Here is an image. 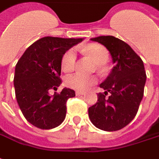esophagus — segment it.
Returning <instances> with one entry per match:
<instances>
[{"instance_id":"34e87169","label":"esophagus","mask_w":159,"mask_h":159,"mask_svg":"<svg viewBox=\"0 0 159 159\" xmlns=\"http://www.w3.org/2000/svg\"><path fill=\"white\" fill-rule=\"evenodd\" d=\"M84 92H83V91H75V94L76 95H84Z\"/></svg>"}]
</instances>
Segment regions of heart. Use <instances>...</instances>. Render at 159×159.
Returning <instances> with one entry per match:
<instances>
[{
    "instance_id": "1",
    "label": "heart",
    "mask_w": 159,
    "mask_h": 159,
    "mask_svg": "<svg viewBox=\"0 0 159 159\" xmlns=\"http://www.w3.org/2000/svg\"><path fill=\"white\" fill-rule=\"evenodd\" d=\"M83 52L92 57L94 62L98 65L107 63L109 54L107 50L99 44H88L83 47ZM76 52L75 49H69L65 52L61 59V67L64 72H72L75 66ZM101 66H100V69ZM97 78L93 75H86L81 73H75L67 75L65 79V84L67 87L77 91H84L96 84Z\"/></svg>"
}]
</instances>
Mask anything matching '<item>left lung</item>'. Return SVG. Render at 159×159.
Masks as SVG:
<instances>
[{"instance_id": "8db88e82", "label": "left lung", "mask_w": 159, "mask_h": 159, "mask_svg": "<svg viewBox=\"0 0 159 159\" xmlns=\"http://www.w3.org/2000/svg\"><path fill=\"white\" fill-rule=\"evenodd\" d=\"M104 45L115 66L100 87L96 104L89 107L90 120L107 132L120 130L135 117L144 93L146 72L142 59L129 45L111 35L91 39Z\"/></svg>"}]
</instances>
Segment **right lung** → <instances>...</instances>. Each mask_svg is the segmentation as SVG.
<instances>
[{"label":"right lung","mask_w":159,"mask_h":159,"mask_svg":"<svg viewBox=\"0 0 159 159\" xmlns=\"http://www.w3.org/2000/svg\"><path fill=\"white\" fill-rule=\"evenodd\" d=\"M83 38L46 36L30 45L17 61L14 87L18 106L25 118L40 129L57 127L64 121L66 101L75 96L72 89L57 91L61 84V59L65 52Z\"/></svg>","instance_id":"1"}]
</instances>
